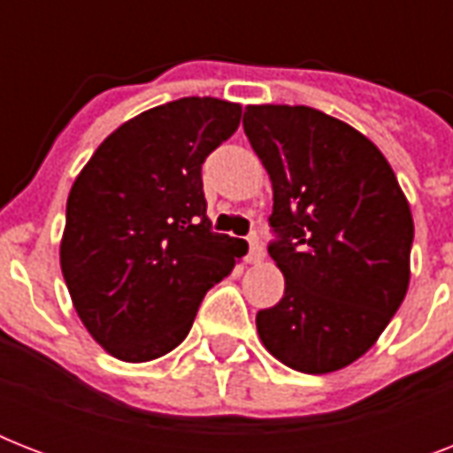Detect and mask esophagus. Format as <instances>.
<instances>
[{
    "mask_svg": "<svg viewBox=\"0 0 453 453\" xmlns=\"http://www.w3.org/2000/svg\"><path fill=\"white\" fill-rule=\"evenodd\" d=\"M263 247H261V242L254 240V237H249V254H247V261L249 263H258L263 261Z\"/></svg>",
    "mask_w": 453,
    "mask_h": 453,
    "instance_id": "1",
    "label": "esophagus"
}]
</instances>
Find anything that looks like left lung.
Here are the masks:
<instances>
[{"mask_svg":"<svg viewBox=\"0 0 453 453\" xmlns=\"http://www.w3.org/2000/svg\"><path fill=\"white\" fill-rule=\"evenodd\" d=\"M249 143L273 180L268 254L284 296L256 329L282 365L329 373L362 357L409 287L414 219L376 145L308 105H247Z\"/></svg>","mask_w":453,"mask_h":453,"instance_id":"obj_1","label":"left lung"}]
</instances>
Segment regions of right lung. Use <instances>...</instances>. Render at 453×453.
<instances>
[{"label": "right lung", "instance_id": "right-lung-1", "mask_svg": "<svg viewBox=\"0 0 453 453\" xmlns=\"http://www.w3.org/2000/svg\"><path fill=\"white\" fill-rule=\"evenodd\" d=\"M240 117L209 96L157 105L110 134L74 180L60 270L88 334L117 359L173 350L247 254V242L211 230L202 185V164Z\"/></svg>", "mask_w": 453, "mask_h": 453}]
</instances>
